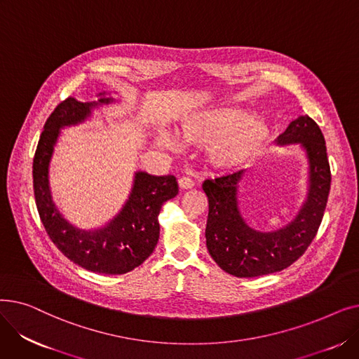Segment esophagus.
<instances>
[{
  "label": "esophagus",
  "mask_w": 359,
  "mask_h": 359,
  "mask_svg": "<svg viewBox=\"0 0 359 359\" xmlns=\"http://www.w3.org/2000/svg\"><path fill=\"white\" fill-rule=\"evenodd\" d=\"M179 187L180 189H191V187H194V180L192 179H189V177H180L179 179Z\"/></svg>",
  "instance_id": "34e87169"
}]
</instances>
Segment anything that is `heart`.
I'll return each instance as SVG.
<instances>
[{
	"instance_id": "1",
	"label": "heart",
	"mask_w": 359,
	"mask_h": 359,
	"mask_svg": "<svg viewBox=\"0 0 359 359\" xmlns=\"http://www.w3.org/2000/svg\"><path fill=\"white\" fill-rule=\"evenodd\" d=\"M182 142L206 147V158L219 170H236L253 163L271 142V129L265 121L252 119L244 109L221 107L187 116L177 128ZM156 142L161 148H176L168 132H160Z\"/></svg>"
}]
</instances>
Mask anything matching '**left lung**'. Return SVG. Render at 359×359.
<instances>
[{
  "label": "left lung",
  "instance_id": "8db88e82",
  "mask_svg": "<svg viewBox=\"0 0 359 359\" xmlns=\"http://www.w3.org/2000/svg\"><path fill=\"white\" fill-rule=\"evenodd\" d=\"M279 145L299 144L309 158V194L297 217L276 231L262 233L243 218L238 187L246 170L208 179L202 189L208 196L206 248L217 265L238 278L279 272L304 255L322 224L330 191V165L325 137L310 116L292 121L276 140Z\"/></svg>",
  "mask_w": 359,
  "mask_h": 359
}]
</instances>
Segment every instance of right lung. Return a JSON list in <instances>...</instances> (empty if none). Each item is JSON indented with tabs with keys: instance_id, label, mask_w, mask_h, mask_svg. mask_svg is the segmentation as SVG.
<instances>
[{
	"instance_id": "1",
	"label": "right lung",
	"mask_w": 359,
	"mask_h": 359,
	"mask_svg": "<svg viewBox=\"0 0 359 359\" xmlns=\"http://www.w3.org/2000/svg\"><path fill=\"white\" fill-rule=\"evenodd\" d=\"M97 102L83 103L68 97L48 118L33 158L34 201L43 227L71 262L87 271L122 275L140 266L153 253L160 237L158 214L165 201L177 195L176 177L137 172L130 195L121 212L99 230L74 227L56 208L49 189V163L61 129L91 116V110L113 102L104 93Z\"/></svg>"
}]
</instances>
